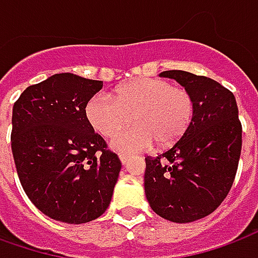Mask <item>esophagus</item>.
<instances>
[{
	"label": "esophagus",
	"mask_w": 258,
	"mask_h": 258,
	"mask_svg": "<svg viewBox=\"0 0 258 258\" xmlns=\"http://www.w3.org/2000/svg\"><path fill=\"white\" fill-rule=\"evenodd\" d=\"M119 159H121L122 165H126V163L131 161V157H129V155H119Z\"/></svg>",
	"instance_id": "esophagus-1"
}]
</instances>
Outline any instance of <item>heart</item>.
<instances>
[{
    "mask_svg": "<svg viewBox=\"0 0 258 258\" xmlns=\"http://www.w3.org/2000/svg\"><path fill=\"white\" fill-rule=\"evenodd\" d=\"M195 101L188 90L162 78H136L114 90V96L97 93L85 106L90 126L101 136H114L136 122L111 142L121 154H133L157 143L170 148L188 132L194 119Z\"/></svg>",
    "mask_w": 258,
    "mask_h": 258,
    "instance_id": "heart-1",
    "label": "heart"
}]
</instances>
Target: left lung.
I'll list each match as a JSON object with an SVG mask.
<instances>
[{
	"instance_id": "1",
	"label": "left lung",
	"mask_w": 258,
	"mask_h": 258,
	"mask_svg": "<svg viewBox=\"0 0 258 258\" xmlns=\"http://www.w3.org/2000/svg\"><path fill=\"white\" fill-rule=\"evenodd\" d=\"M192 95L194 119L185 136L157 158H146L144 191L151 209L173 223L213 213L234 183L242 125L232 92L217 81L181 70L162 71Z\"/></svg>"
}]
</instances>
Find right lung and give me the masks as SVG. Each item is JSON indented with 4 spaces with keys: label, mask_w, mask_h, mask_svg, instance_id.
Here are the masks:
<instances>
[{
    "label": "right lung",
    "mask_w": 258,
    "mask_h": 258,
    "mask_svg": "<svg viewBox=\"0 0 258 258\" xmlns=\"http://www.w3.org/2000/svg\"><path fill=\"white\" fill-rule=\"evenodd\" d=\"M101 81L71 73L29 86L13 104L12 154L24 192L50 219L84 224L108 208L121 170L86 119Z\"/></svg>",
    "instance_id": "right-lung-1"
}]
</instances>
